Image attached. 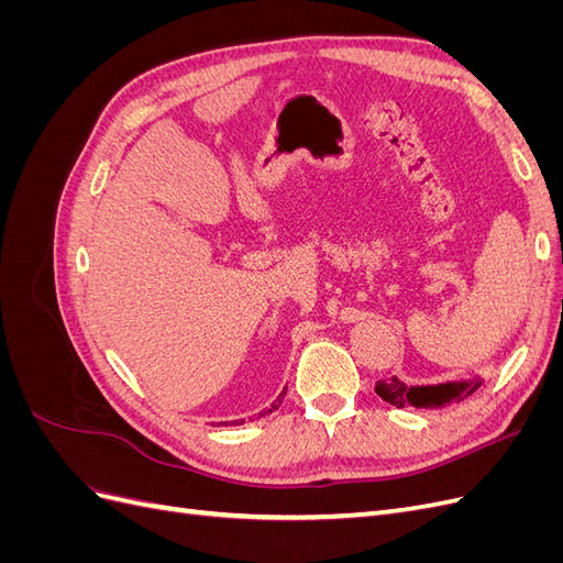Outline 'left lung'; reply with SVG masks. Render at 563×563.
<instances>
[{
  "mask_svg": "<svg viewBox=\"0 0 563 563\" xmlns=\"http://www.w3.org/2000/svg\"><path fill=\"white\" fill-rule=\"evenodd\" d=\"M482 378L472 380H449L439 385H406L399 378L378 380L376 395L397 408L416 406V408H441L453 401L467 399L474 389L482 387Z\"/></svg>",
  "mask_w": 563,
  "mask_h": 563,
  "instance_id": "8db88e82",
  "label": "left lung"
}]
</instances>
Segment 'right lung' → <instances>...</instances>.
<instances>
[{
	"label": "right lung",
	"mask_w": 563,
	"mask_h": 563,
	"mask_svg": "<svg viewBox=\"0 0 563 563\" xmlns=\"http://www.w3.org/2000/svg\"><path fill=\"white\" fill-rule=\"evenodd\" d=\"M284 389H286V387H284ZM284 395H286V391H282V395H279L275 401H272V404H269V408H267V411H263L261 416H267V413H272V411H277L279 404H282V399H284ZM234 422H236V420H234ZM240 422H244V420H240Z\"/></svg>",
	"instance_id": "add662e5"
}]
</instances>
